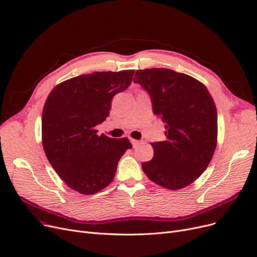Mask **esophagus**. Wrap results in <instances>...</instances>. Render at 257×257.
<instances>
[{"mask_svg":"<svg viewBox=\"0 0 257 257\" xmlns=\"http://www.w3.org/2000/svg\"><path fill=\"white\" fill-rule=\"evenodd\" d=\"M131 144H132L133 148H135V147L139 146L140 144H142V141H138V140H133V139H131Z\"/></svg>","mask_w":257,"mask_h":257,"instance_id":"1","label":"esophagus"}]
</instances>
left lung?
Here are the masks:
<instances>
[{
	"instance_id": "left-lung-1",
	"label": "left lung",
	"mask_w": 257,
	"mask_h": 257,
	"mask_svg": "<svg viewBox=\"0 0 257 257\" xmlns=\"http://www.w3.org/2000/svg\"><path fill=\"white\" fill-rule=\"evenodd\" d=\"M133 82L150 94L153 113L165 122L166 140L152 143L154 156L142 164L150 181L177 190L202 175L217 144V111L207 87L166 68L137 70Z\"/></svg>"
}]
</instances>
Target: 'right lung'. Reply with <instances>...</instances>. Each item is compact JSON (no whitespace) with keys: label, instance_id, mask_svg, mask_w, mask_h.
I'll list each match as a JSON object with an SVG mask.
<instances>
[{"label":"right lung","instance_id":"right-lung-1","mask_svg":"<svg viewBox=\"0 0 257 257\" xmlns=\"http://www.w3.org/2000/svg\"><path fill=\"white\" fill-rule=\"evenodd\" d=\"M135 70L82 74L55 86L42 113V144L52 168L69 188L91 195L113 181L117 163L132 145L127 138L97 136L111 99L126 90Z\"/></svg>","mask_w":257,"mask_h":257}]
</instances>
